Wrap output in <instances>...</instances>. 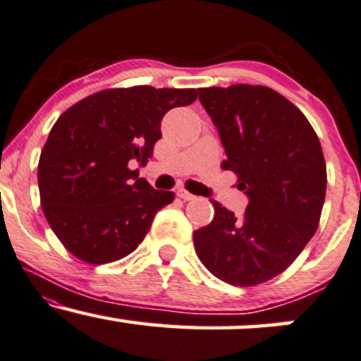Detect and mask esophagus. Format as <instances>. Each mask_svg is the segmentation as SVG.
I'll use <instances>...</instances> for the list:
<instances>
[{"label":"esophagus","mask_w":361,"mask_h":361,"mask_svg":"<svg viewBox=\"0 0 361 361\" xmlns=\"http://www.w3.org/2000/svg\"><path fill=\"white\" fill-rule=\"evenodd\" d=\"M178 197H180L181 200H185V202H190V200L197 198V197H195V195L186 192V190H178Z\"/></svg>","instance_id":"1"}]
</instances>
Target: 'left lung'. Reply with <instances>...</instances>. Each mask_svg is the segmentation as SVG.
<instances>
[{
    "label": "left lung",
    "instance_id": "8db88e82",
    "mask_svg": "<svg viewBox=\"0 0 361 361\" xmlns=\"http://www.w3.org/2000/svg\"><path fill=\"white\" fill-rule=\"evenodd\" d=\"M249 205L242 216L212 200L215 216L193 232L208 271L232 286L279 276L318 228L326 163L314 129L284 95L264 85L198 89Z\"/></svg>",
    "mask_w": 361,
    "mask_h": 361
}]
</instances>
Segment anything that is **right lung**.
Segmentation results:
<instances>
[{
  "label": "right lung",
  "mask_w": 361,
  "mask_h": 361,
  "mask_svg": "<svg viewBox=\"0 0 361 361\" xmlns=\"http://www.w3.org/2000/svg\"><path fill=\"white\" fill-rule=\"evenodd\" d=\"M197 95L149 85L109 89L56 119L40 154L38 188L47 222L72 255L107 264L136 250L175 193L154 190L131 164L153 156L164 114Z\"/></svg>",
  "instance_id": "right-lung-1"
}]
</instances>
